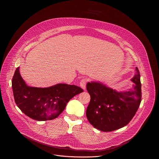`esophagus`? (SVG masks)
Returning <instances> with one entry per match:
<instances>
[{
    "label": "esophagus",
    "mask_w": 159,
    "mask_h": 159,
    "mask_svg": "<svg viewBox=\"0 0 159 159\" xmlns=\"http://www.w3.org/2000/svg\"><path fill=\"white\" fill-rule=\"evenodd\" d=\"M86 83H87V79H82L80 82V87L85 90L86 87Z\"/></svg>",
    "instance_id": "34e87169"
}]
</instances>
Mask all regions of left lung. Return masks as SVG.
<instances>
[{
	"instance_id": "8db88e82",
	"label": "left lung",
	"mask_w": 159,
	"mask_h": 159,
	"mask_svg": "<svg viewBox=\"0 0 159 159\" xmlns=\"http://www.w3.org/2000/svg\"><path fill=\"white\" fill-rule=\"evenodd\" d=\"M134 85L128 91L118 92L100 82L87 84L90 101L86 116L94 128L112 131L127 125L137 112L142 100L140 75L138 68L131 79Z\"/></svg>"
}]
</instances>
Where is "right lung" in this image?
Returning a JSON list of instances; mask_svg holds the SVG:
<instances>
[{
  "label": "right lung",
  "instance_id": "1",
  "mask_svg": "<svg viewBox=\"0 0 159 159\" xmlns=\"http://www.w3.org/2000/svg\"><path fill=\"white\" fill-rule=\"evenodd\" d=\"M15 102L28 117L37 121L57 118L66 104L84 90L75 85L58 84L46 88L28 86L21 77L17 67L12 80Z\"/></svg>",
  "mask_w": 159,
  "mask_h": 159
}]
</instances>
